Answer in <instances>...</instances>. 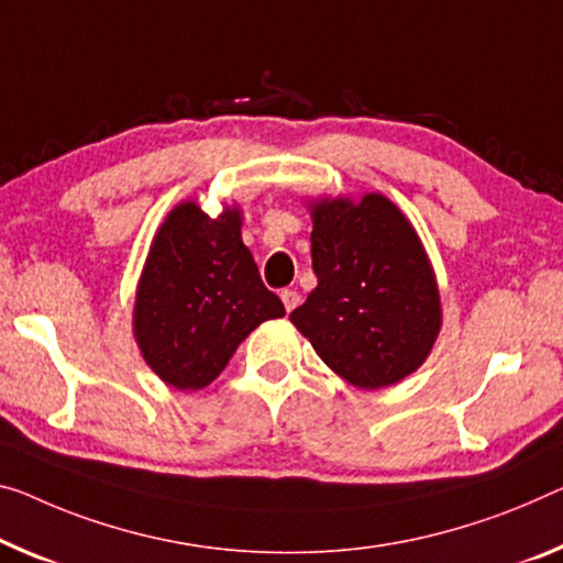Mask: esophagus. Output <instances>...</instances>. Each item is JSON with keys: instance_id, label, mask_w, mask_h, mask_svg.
<instances>
[{"instance_id": "esophagus-1", "label": "esophagus", "mask_w": 563, "mask_h": 563, "mask_svg": "<svg viewBox=\"0 0 563 563\" xmlns=\"http://www.w3.org/2000/svg\"><path fill=\"white\" fill-rule=\"evenodd\" d=\"M279 297H282V301H284V309H287V311H291L294 307L299 305V294L294 291V289H282Z\"/></svg>"}]
</instances>
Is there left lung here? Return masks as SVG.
Returning <instances> with one entry per match:
<instances>
[{
  "label": "left lung",
  "mask_w": 563,
  "mask_h": 563,
  "mask_svg": "<svg viewBox=\"0 0 563 563\" xmlns=\"http://www.w3.org/2000/svg\"><path fill=\"white\" fill-rule=\"evenodd\" d=\"M307 209L317 287L291 324L344 383L397 385L430 357L443 327L418 231L383 194L311 198Z\"/></svg>",
  "instance_id": "8db88e82"
}]
</instances>
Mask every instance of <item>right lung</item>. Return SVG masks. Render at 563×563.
Wrapping results in <instances>:
<instances>
[{"label": "right lung", "mask_w": 563, "mask_h": 563, "mask_svg": "<svg viewBox=\"0 0 563 563\" xmlns=\"http://www.w3.org/2000/svg\"><path fill=\"white\" fill-rule=\"evenodd\" d=\"M241 221L236 203L211 219L196 201H180L151 241L133 336L145 365L176 390H203L258 324L284 317L241 241Z\"/></svg>", "instance_id": "1"}]
</instances>
